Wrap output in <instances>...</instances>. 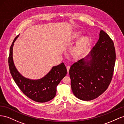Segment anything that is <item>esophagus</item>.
Segmentation results:
<instances>
[{
	"mask_svg": "<svg viewBox=\"0 0 124 124\" xmlns=\"http://www.w3.org/2000/svg\"><path fill=\"white\" fill-rule=\"evenodd\" d=\"M70 69V66H66V69H67V70H68V73H69V72Z\"/></svg>",
	"mask_w": 124,
	"mask_h": 124,
	"instance_id": "esophagus-1",
	"label": "esophagus"
}]
</instances>
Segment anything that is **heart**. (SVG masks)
Wrapping results in <instances>:
<instances>
[{
  "label": "heart",
  "instance_id": "1",
  "mask_svg": "<svg viewBox=\"0 0 124 124\" xmlns=\"http://www.w3.org/2000/svg\"><path fill=\"white\" fill-rule=\"evenodd\" d=\"M81 35V33L75 31L72 35L70 39L72 40L77 39ZM89 42V38L87 36H83L77 40L75 46L74 48L73 52L76 55L80 54L85 50Z\"/></svg>",
  "mask_w": 124,
  "mask_h": 124
}]
</instances>
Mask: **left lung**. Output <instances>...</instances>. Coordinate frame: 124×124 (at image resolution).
<instances>
[{
    "label": "left lung",
    "mask_w": 124,
    "mask_h": 124,
    "mask_svg": "<svg viewBox=\"0 0 124 124\" xmlns=\"http://www.w3.org/2000/svg\"><path fill=\"white\" fill-rule=\"evenodd\" d=\"M115 60L114 42L101 30L99 39L89 54L70 68L71 88L75 96L90 101L103 93L112 80Z\"/></svg>",
    "instance_id": "8db88e82"
}]
</instances>
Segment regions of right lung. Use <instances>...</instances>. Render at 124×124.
I'll list each match as a JSON object with an SVG mask.
<instances>
[{"instance_id":"obj_1","label":"right lung","mask_w":124,"mask_h":124,"mask_svg":"<svg viewBox=\"0 0 124 124\" xmlns=\"http://www.w3.org/2000/svg\"><path fill=\"white\" fill-rule=\"evenodd\" d=\"M19 36L15 38L10 48L8 63L10 73L17 86L28 98L40 103L50 101L56 94V87L66 75V67L63 63L53 66L47 75L39 79L23 77L16 70L13 60V46Z\"/></svg>"}]
</instances>
